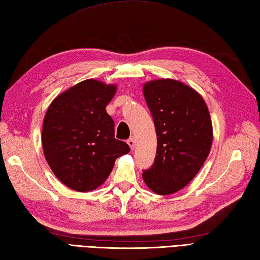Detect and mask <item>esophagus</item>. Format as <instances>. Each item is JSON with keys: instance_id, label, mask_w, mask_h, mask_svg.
Masks as SVG:
<instances>
[{"instance_id": "1", "label": "esophagus", "mask_w": 260, "mask_h": 260, "mask_svg": "<svg viewBox=\"0 0 260 260\" xmlns=\"http://www.w3.org/2000/svg\"><path fill=\"white\" fill-rule=\"evenodd\" d=\"M127 144L129 145L131 149H134V146H135V140H134V137H129V139L127 140Z\"/></svg>"}]
</instances>
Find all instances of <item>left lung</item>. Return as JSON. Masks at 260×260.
Wrapping results in <instances>:
<instances>
[{
    "instance_id": "left-lung-1",
    "label": "left lung",
    "mask_w": 260,
    "mask_h": 260,
    "mask_svg": "<svg viewBox=\"0 0 260 260\" xmlns=\"http://www.w3.org/2000/svg\"><path fill=\"white\" fill-rule=\"evenodd\" d=\"M143 92L157 136L154 162L143 179L156 194L170 195L189 184L210 153V113L202 96L179 81H151Z\"/></svg>"
}]
</instances>
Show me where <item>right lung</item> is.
Wrapping results in <instances>:
<instances>
[{"label":"right lung","mask_w":260,"mask_h":260,"mask_svg":"<svg viewBox=\"0 0 260 260\" xmlns=\"http://www.w3.org/2000/svg\"><path fill=\"white\" fill-rule=\"evenodd\" d=\"M115 93V85L85 80L59 94L46 113L44 154L55 176L71 189H95L117 157L131 151L115 139V123L106 111Z\"/></svg>","instance_id":"right-lung-1"}]
</instances>
